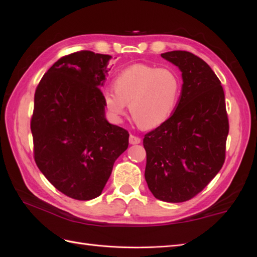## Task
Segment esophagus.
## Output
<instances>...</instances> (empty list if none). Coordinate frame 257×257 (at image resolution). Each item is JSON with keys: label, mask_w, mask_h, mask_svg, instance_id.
Returning a JSON list of instances; mask_svg holds the SVG:
<instances>
[{"label": "esophagus", "mask_w": 257, "mask_h": 257, "mask_svg": "<svg viewBox=\"0 0 257 257\" xmlns=\"http://www.w3.org/2000/svg\"><path fill=\"white\" fill-rule=\"evenodd\" d=\"M141 139L139 137H136L134 135H131L130 136V143L131 145H138V143H140Z\"/></svg>", "instance_id": "1"}]
</instances>
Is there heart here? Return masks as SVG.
<instances>
[{"label":"heart","mask_w":257,"mask_h":257,"mask_svg":"<svg viewBox=\"0 0 257 257\" xmlns=\"http://www.w3.org/2000/svg\"><path fill=\"white\" fill-rule=\"evenodd\" d=\"M180 87V79L173 69L134 64L120 71L114 80V89H104L102 98L112 119L120 121L128 104L133 119L141 128L149 130L171 116Z\"/></svg>","instance_id":"b5f03b06"}]
</instances>
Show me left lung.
I'll return each mask as SVG.
<instances>
[{
	"instance_id": "8db88e82",
	"label": "left lung",
	"mask_w": 257,
	"mask_h": 257,
	"mask_svg": "<svg viewBox=\"0 0 257 257\" xmlns=\"http://www.w3.org/2000/svg\"><path fill=\"white\" fill-rule=\"evenodd\" d=\"M161 57L179 68L182 86L171 117L143 139L145 177L157 199L182 202L220 171L229 121L220 81L203 60L183 50Z\"/></svg>"
}]
</instances>
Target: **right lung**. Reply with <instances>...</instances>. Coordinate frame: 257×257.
<instances>
[{
    "mask_svg": "<svg viewBox=\"0 0 257 257\" xmlns=\"http://www.w3.org/2000/svg\"><path fill=\"white\" fill-rule=\"evenodd\" d=\"M111 56L82 50L58 60L41 79L30 123L35 160L66 196H100L130 134L110 124L100 87Z\"/></svg>",
    "mask_w": 257,
    "mask_h": 257,
    "instance_id": "add662e5",
    "label": "right lung"
}]
</instances>
